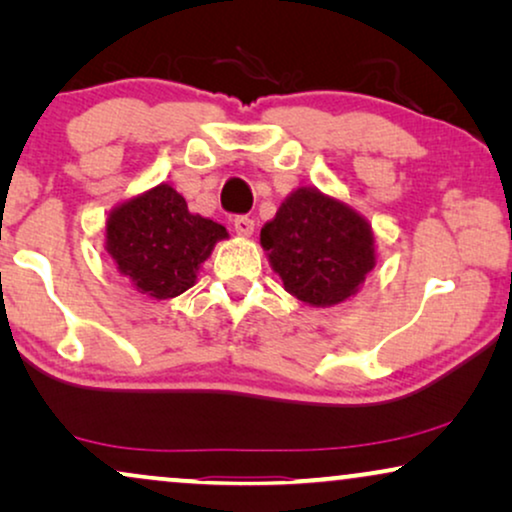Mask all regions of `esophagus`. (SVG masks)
Listing matches in <instances>:
<instances>
[{"instance_id": "esophagus-1", "label": "esophagus", "mask_w": 512, "mask_h": 512, "mask_svg": "<svg viewBox=\"0 0 512 512\" xmlns=\"http://www.w3.org/2000/svg\"><path fill=\"white\" fill-rule=\"evenodd\" d=\"M233 228H235L237 235L249 237L251 233H254V219H251V216H247V214L235 216V219H233Z\"/></svg>"}]
</instances>
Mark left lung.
I'll use <instances>...</instances> for the list:
<instances>
[{
  "mask_svg": "<svg viewBox=\"0 0 512 512\" xmlns=\"http://www.w3.org/2000/svg\"><path fill=\"white\" fill-rule=\"evenodd\" d=\"M272 270L303 303H345L375 268V240L368 221L345 202L317 188H298L261 230Z\"/></svg>",
  "mask_w": 512,
  "mask_h": 512,
  "instance_id": "1",
  "label": "left lung"
}]
</instances>
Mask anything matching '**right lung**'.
<instances>
[{
    "instance_id": "1",
    "label": "right lung",
    "mask_w": 512,
    "mask_h": 512,
    "mask_svg": "<svg viewBox=\"0 0 512 512\" xmlns=\"http://www.w3.org/2000/svg\"><path fill=\"white\" fill-rule=\"evenodd\" d=\"M226 237L221 223L188 212L186 200L170 184L123 202L107 219V251L118 272L156 300L191 289L195 272Z\"/></svg>"
}]
</instances>
